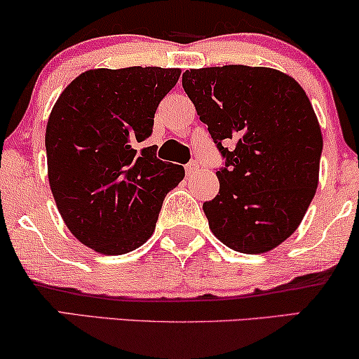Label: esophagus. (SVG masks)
Segmentation results:
<instances>
[{"label":"esophagus","instance_id":"1","mask_svg":"<svg viewBox=\"0 0 359 359\" xmlns=\"http://www.w3.org/2000/svg\"><path fill=\"white\" fill-rule=\"evenodd\" d=\"M199 168H201V166H199L198 161H191V163H188V165H186V175L194 176L199 171Z\"/></svg>","mask_w":359,"mask_h":359}]
</instances>
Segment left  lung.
<instances>
[{
	"label": "left lung",
	"instance_id": "1",
	"mask_svg": "<svg viewBox=\"0 0 359 359\" xmlns=\"http://www.w3.org/2000/svg\"><path fill=\"white\" fill-rule=\"evenodd\" d=\"M183 88L226 160L219 193L203 204L212 234L237 252H269L300 226L318 186L323 138L309 97L271 67L191 69Z\"/></svg>",
	"mask_w": 359,
	"mask_h": 359
}]
</instances>
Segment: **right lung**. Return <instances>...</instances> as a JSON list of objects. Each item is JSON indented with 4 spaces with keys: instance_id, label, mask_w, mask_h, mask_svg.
<instances>
[{
    "instance_id": "add662e5",
    "label": "right lung",
    "mask_w": 359,
    "mask_h": 359,
    "mask_svg": "<svg viewBox=\"0 0 359 359\" xmlns=\"http://www.w3.org/2000/svg\"><path fill=\"white\" fill-rule=\"evenodd\" d=\"M180 69H92L59 95L46 127L50 191L69 231L87 248L118 255L155 231L163 199L184 168L137 143L153 132L158 104Z\"/></svg>"
}]
</instances>
